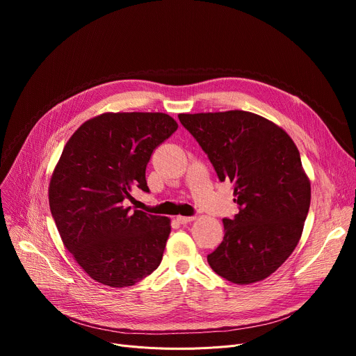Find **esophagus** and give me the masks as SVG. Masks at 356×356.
<instances>
[{
    "instance_id": "1",
    "label": "esophagus",
    "mask_w": 356,
    "mask_h": 356,
    "mask_svg": "<svg viewBox=\"0 0 356 356\" xmlns=\"http://www.w3.org/2000/svg\"><path fill=\"white\" fill-rule=\"evenodd\" d=\"M195 219V216H177V220L180 222V223H189V222H192Z\"/></svg>"
}]
</instances>
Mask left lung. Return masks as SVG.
<instances>
[{
  "mask_svg": "<svg viewBox=\"0 0 356 356\" xmlns=\"http://www.w3.org/2000/svg\"><path fill=\"white\" fill-rule=\"evenodd\" d=\"M220 181L234 184L239 212L223 219V241L208 255L235 284L273 274L294 251L310 207V181L284 129L247 111L180 114Z\"/></svg>",
  "mask_w": 356,
  "mask_h": 356,
  "instance_id": "left-lung-1",
  "label": "left lung"
}]
</instances>
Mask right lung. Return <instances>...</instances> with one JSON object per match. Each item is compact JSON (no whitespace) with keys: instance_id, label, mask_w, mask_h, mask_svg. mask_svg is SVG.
<instances>
[{"instance_id":"add662e5","label":"right lung","mask_w":356,"mask_h":356,"mask_svg":"<svg viewBox=\"0 0 356 356\" xmlns=\"http://www.w3.org/2000/svg\"><path fill=\"white\" fill-rule=\"evenodd\" d=\"M176 129L161 112H108L66 143L50 180V211L65 247L95 282L134 286L160 266L170 220L125 202L137 189L149 192L147 163Z\"/></svg>"}]
</instances>
